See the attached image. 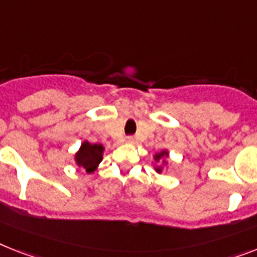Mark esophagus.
I'll use <instances>...</instances> for the list:
<instances>
[{"label":"esophagus","instance_id":"obj_1","mask_svg":"<svg viewBox=\"0 0 257 257\" xmlns=\"http://www.w3.org/2000/svg\"><path fill=\"white\" fill-rule=\"evenodd\" d=\"M126 142H127V143H133V142H134V137H127L126 138Z\"/></svg>","mask_w":257,"mask_h":257}]
</instances>
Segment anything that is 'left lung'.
<instances>
[{"mask_svg":"<svg viewBox=\"0 0 257 257\" xmlns=\"http://www.w3.org/2000/svg\"><path fill=\"white\" fill-rule=\"evenodd\" d=\"M163 155H167V152H162V154H158V155H156V156H155V160H156V162H159V160L162 159ZM156 171L160 172V168H156Z\"/></svg>","mask_w":257,"mask_h":257,"instance_id":"1","label":"left lung"}]
</instances>
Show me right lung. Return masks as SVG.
<instances>
[{"label":"right lung","mask_w":257,"mask_h":257,"mask_svg":"<svg viewBox=\"0 0 257 257\" xmlns=\"http://www.w3.org/2000/svg\"><path fill=\"white\" fill-rule=\"evenodd\" d=\"M103 147L101 144H90L84 142L80 151L76 154V162L78 167H82L88 173L97 169V165L102 160Z\"/></svg>","instance_id":"1"}]
</instances>
